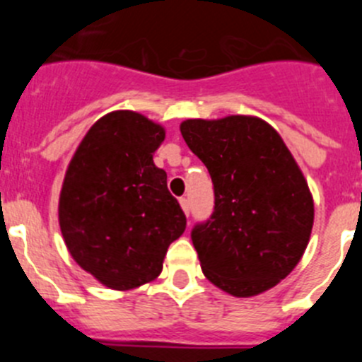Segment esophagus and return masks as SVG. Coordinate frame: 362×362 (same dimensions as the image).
<instances>
[{
	"instance_id": "esophagus-1",
	"label": "esophagus",
	"mask_w": 362,
	"mask_h": 362,
	"mask_svg": "<svg viewBox=\"0 0 362 362\" xmlns=\"http://www.w3.org/2000/svg\"><path fill=\"white\" fill-rule=\"evenodd\" d=\"M178 203H180L182 210H184L185 215H189V211H191V206H189V199L187 198H180L178 199Z\"/></svg>"
}]
</instances>
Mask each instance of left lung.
Here are the masks:
<instances>
[{"label": "left lung", "mask_w": 362, "mask_h": 362, "mask_svg": "<svg viewBox=\"0 0 362 362\" xmlns=\"http://www.w3.org/2000/svg\"><path fill=\"white\" fill-rule=\"evenodd\" d=\"M180 133L214 182V214L191 233L204 276L236 298L272 289L312 235L313 198L293 154L252 115L187 119Z\"/></svg>", "instance_id": "1"}]
</instances>
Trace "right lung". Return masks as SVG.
<instances>
[{
  "mask_svg": "<svg viewBox=\"0 0 362 362\" xmlns=\"http://www.w3.org/2000/svg\"><path fill=\"white\" fill-rule=\"evenodd\" d=\"M160 124L133 110L98 119L76 147L59 194V228L76 264L105 287L129 291L163 272L185 215L154 164Z\"/></svg>",
  "mask_w": 362,
  "mask_h": 362,
  "instance_id": "1",
  "label": "right lung"
}]
</instances>
